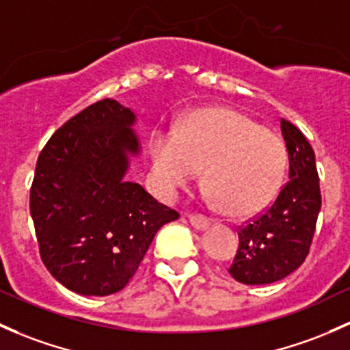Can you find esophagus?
I'll return each instance as SVG.
<instances>
[{"instance_id":"34e87169","label":"esophagus","mask_w":350,"mask_h":350,"mask_svg":"<svg viewBox=\"0 0 350 350\" xmlns=\"http://www.w3.org/2000/svg\"><path fill=\"white\" fill-rule=\"evenodd\" d=\"M189 223H191V226H193L194 230H198V231L208 230L209 224H211V221H209L208 218H204V216H200V215H191L189 216Z\"/></svg>"}]
</instances>
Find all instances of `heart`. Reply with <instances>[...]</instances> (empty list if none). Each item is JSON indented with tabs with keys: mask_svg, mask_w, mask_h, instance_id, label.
Listing matches in <instances>:
<instances>
[{
	"mask_svg": "<svg viewBox=\"0 0 350 350\" xmlns=\"http://www.w3.org/2000/svg\"><path fill=\"white\" fill-rule=\"evenodd\" d=\"M149 156L161 194L176 196L203 169L209 200L234 216L255 215L273 203L288 159L280 135L234 109L196 110L176 131L156 129Z\"/></svg>",
	"mask_w": 350,
	"mask_h": 350,
	"instance_id": "heart-1",
	"label": "heart"
}]
</instances>
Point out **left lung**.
<instances>
[{
  "mask_svg": "<svg viewBox=\"0 0 350 350\" xmlns=\"http://www.w3.org/2000/svg\"><path fill=\"white\" fill-rule=\"evenodd\" d=\"M280 127L288 150V181L267 211L241 228L240 248L228 270L245 285H267L295 271L307 256L321 211L314 150L288 120L282 119Z\"/></svg>",
  "mask_w": 350,
  "mask_h": 350,
  "instance_id": "left-lung-1",
  "label": "left lung"
}]
</instances>
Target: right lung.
Returning <instances> with one entry per match:
<instances>
[{"mask_svg":"<svg viewBox=\"0 0 350 350\" xmlns=\"http://www.w3.org/2000/svg\"><path fill=\"white\" fill-rule=\"evenodd\" d=\"M135 122L131 109L105 98L58 129L36 163L29 211L40 255L80 295L122 290L157 230L179 218L126 179L142 152Z\"/></svg>","mask_w":350,"mask_h":350,"instance_id":"right-lung-1","label":"right lung"}]
</instances>
